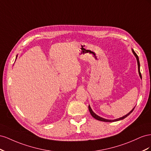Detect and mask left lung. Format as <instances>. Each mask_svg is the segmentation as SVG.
Instances as JSON below:
<instances>
[{
	"label": "left lung",
	"instance_id": "1",
	"mask_svg": "<svg viewBox=\"0 0 151 151\" xmlns=\"http://www.w3.org/2000/svg\"><path fill=\"white\" fill-rule=\"evenodd\" d=\"M132 52H133V54L135 55V57H136V58H137V63H138V69H139V75H140V78H142L141 73H140V62H139V57H138L137 54L135 52V51L133 50V49H132ZM134 109H135V107H134V108H133V109L130 112V113H128L127 115L123 116V117H122V118H118V119H114V120H109V119H104V118H102L100 117V116H97L96 114H95V113H93V111L92 110L91 107H90V106H88V109H89V111H90V114H91V115L93 116V117L95 119H96L99 120V121L104 122H117V121H119V120H121V119H123L124 118H127V116H128L129 114H130L132 113V111H133V110H134Z\"/></svg>",
	"mask_w": 151,
	"mask_h": 151
}]
</instances>
